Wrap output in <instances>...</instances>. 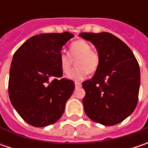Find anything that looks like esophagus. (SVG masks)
<instances>
[{"label":"esophagus","instance_id":"1","mask_svg":"<svg viewBox=\"0 0 148 148\" xmlns=\"http://www.w3.org/2000/svg\"><path fill=\"white\" fill-rule=\"evenodd\" d=\"M75 86H76V88H81L82 87V84L79 82H75Z\"/></svg>","mask_w":148,"mask_h":148}]
</instances>
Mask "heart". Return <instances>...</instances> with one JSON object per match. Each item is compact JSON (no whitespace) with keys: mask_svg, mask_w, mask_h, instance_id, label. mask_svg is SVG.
Wrapping results in <instances>:
<instances>
[{"mask_svg":"<svg viewBox=\"0 0 148 148\" xmlns=\"http://www.w3.org/2000/svg\"><path fill=\"white\" fill-rule=\"evenodd\" d=\"M77 67L69 73L66 77L75 82H80L86 75L95 73L99 66V53L91 49V46L85 40H77L70 46V54L62 52L59 55L61 70L63 73L70 72L74 62Z\"/></svg>","mask_w":148,"mask_h":148,"instance_id":"1","label":"heart"}]
</instances>
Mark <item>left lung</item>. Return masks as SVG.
<instances>
[{"instance_id": "8db88e82", "label": "left lung", "mask_w": 148, "mask_h": 148, "mask_svg": "<svg viewBox=\"0 0 148 148\" xmlns=\"http://www.w3.org/2000/svg\"><path fill=\"white\" fill-rule=\"evenodd\" d=\"M79 36L93 43L99 56L94 77L82 83L84 110L92 121L105 126L119 123L138 104V62L132 50L112 34L81 33Z\"/></svg>"}]
</instances>
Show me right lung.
Segmentation results:
<instances>
[{"label":"right lung","mask_w":148,"mask_h":148,"mask_svg":"<svg viewBox=\"0 0 148 148\" xmlns=\"http://www.w3.org/2000/svg\"><path fill=\"white\" fill-rule=\"evenodd\" d=\"M74 35L40 34L29 38L14 53L9 77V97L20 117L34 127L56 123L75 89L62 78L59 55Z\"/></svg>","instance_id":"obj_1"}]
</instances>
